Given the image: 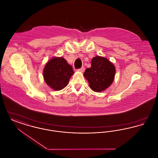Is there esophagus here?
<instances>
[{
  "label": "esophagus",
  "instance_id": "esophagus-1",
  "mask_svg": "<svg viewBox=\"0 0 158 158\" xmlns=\"http://www.w3.org/2000/svg\"><path fill=\"white\" fill-rule=\"evenodd\" d=\"M77 71H79V72H83L85 71V68H84V67H82V68H81V69H77Z\"/></svg>",
  "mask_w": 158,
  "mask_h": 158
}]
</instances>
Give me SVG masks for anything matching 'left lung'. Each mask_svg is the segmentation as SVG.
<instances>
[{"label": "left lung", "instance_id": "obj_1", "mask_svg": "<svg viewBox=\"0 0 158 158\" xmlns=\"http://www.w3.org/2000/svg\"><path fill=\"white\" fill-rule=\"evenodd\" d=\"M115 68L104 57L96 56L91 61V67L86 69L83 76L88 80L92 90L100 92L108 88L113 82Z\"/></svg>", "mask_w": 158, "mask_h": 158}]
</instances>
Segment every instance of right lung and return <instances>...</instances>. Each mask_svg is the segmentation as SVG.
<instances>
[{
    "label": "right lung",
    "mask_w": 158,
    "mask_h": 158,
    "mask_svg": "<svg viewBox=\"0 0 158 158\" xmlns=\"http://www.w3.org/2000/svg\"><path fill=\"white\" fill-rule=\"evenodd\" d=\"M73 74L72 66L63 57H53L46 63L43 70L45 83L55 90L64 88Z\"/></svg>",
    "instance_id": "right-lung-1"
}]
</instances>
